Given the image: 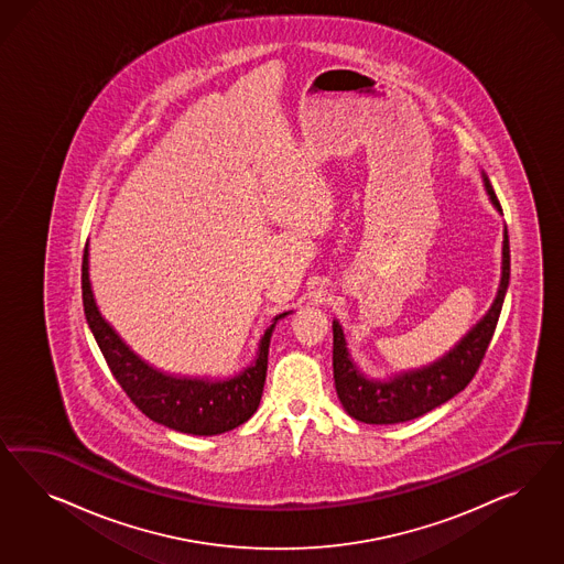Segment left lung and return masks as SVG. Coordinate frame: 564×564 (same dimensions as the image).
Masks as SVG:
<instances>
[{
    "mask_svg": "<svg viewBox=\"0 0 564 564\" xmlns=\"http://www.w3.org/2000/svg\"><path fill=\"white\" fill-rule=\"evenodd\" d=\"M484 188L490 203L502 215L500 203L488 175L481 171ZM502 273L496 291L495 302L488 312L471 326L455 347H451L443 358L434 359L426 366L401 370L387 378H372L366 375L351 358L339 321H333V376L343 410L354 420L364 424H401L410 422L427 411L438 408L462 393L469 380L478 372L486 349L492 341L496 323L502 310L505 295L511 279V248L509 231L505 225L502 234Z\"/></svg>",
    "mask_w": 564,
    "mask_h": 564,
    "instance_id": "left-lung-1",
    "label": "left lung"
}]
</instances>
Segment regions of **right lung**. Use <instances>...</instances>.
Wrapping results in <instances>:
<instances>
[{"instance_id": "right-lung-1", "label": "right lung", "mask_w": 564, "mask_h": 564, "mask_svg": "<svg viewBox=\"0 0 564 564\" xmlns=\"http://www.w3.org/2000/svg\"><path fill=\"white\" fill-rule=\"evenodd\" d=\"M83 304L88 328L101 349L102 358L132 403L161 426L194 436H215L248 422L260 405L267 378L269 345L274 325L291 312L274 316L273 325L258 341L257 356L227 378L171 375L154 368L121 339L118 330L102 318L88 276V241L83 258Z\"/></svg>"}]
</instances>
